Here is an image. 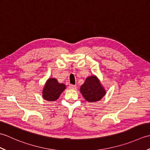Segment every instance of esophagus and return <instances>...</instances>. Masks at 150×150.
<instances>
[{
    "instance_id": "1",
    "label": "esophagus",
    "mask_w": 150,
    "mask_h": 150,
    "mask_svg": "<svg viewBox=\"0 0 150 150\" xmlns=\"http://www.w3.org/2000/svg\"><path fill=\"white\" fill-rule=\"evenodd\" d=\"M69 89H71V90H75V89L77 88V86H76L75 85L70 84V85L69 86Z\"/></svg>"
}]
</instances>
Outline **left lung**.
Instances as JSON below:
<instances>
[{
  "label": "left lung",
  "instance_id": "8db88e82",
  "mask_svg": "<svg viewBox=\"0 0 150 150\" xmlns=\"http://www.w3.org/2000/svg\"><path fill=\"white\" fill-rule=\"evenodd\" d=\"M80 91L82 96L89 103L99 101L104 97L106 91L97 76L88 77L82 84Z\"/></svg>",
  "mask_w": 150,
  "mask_h": 150
}]
</instances>
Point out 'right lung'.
I'll return each mask as SVG.
<instances>
[{"mask_svg": "<svg viewBox=\"0 0 150 150\" xmlns=\"http://www.w3.org/2000/svg\"><path fill=\"white\" fill-rule=\"evenodd\" d=\"M66 89V85L59 83L55 78H50L46 81L42 90V97L47 101H55Z\"/></svg>", "mask_w": 150, "mask_h": 150, "instance_id": "obj_1", "label": "right lung"}]
</instances>
